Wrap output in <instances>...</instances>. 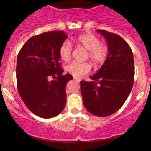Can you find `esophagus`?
Instances as JSON below:
<instances>
[{"label":"esophagus","mask_w":151,"mask_h":151,"mask_svg":"<svg viewBox=\"0 0 151 151\" xmlns=\"http://www.w3.org/2000/svg\"><path fill=\"white\" fill-rule=\"evenodd\" d=\"M74 80L77 81V82H79V81H80V79H79V78H75V77H74Z\"/></svg>","instance_id":"34e87169"}]
</instances>
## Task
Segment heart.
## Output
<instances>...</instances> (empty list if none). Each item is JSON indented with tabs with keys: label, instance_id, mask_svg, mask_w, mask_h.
Instances as JSON below:
<instances>
[{
	"label": "heart",
	"instance_id": "1",
	"mask_svg": "<svg viewBox=\"0 0 151 151\" xmlns=\"http://www.w3.org/2000/svg\"><path fill=\"white\" fill-rule=\"evenodd\" d=\"M76 45L87 51L86 58L92 62L95 66L101 65L108 57L109 49L106 45L101 44L99 38L91 33H84L74 39ZM72 47L68 42L62 44L60 48V58L63 61L67 62L72 57ZM91 67L87 62L78 63L72 62L67 67V71L76 78H80L89 73Z\"/></svg>",
	"mask_w": 151,
	"mask_h": 151
}]
</instances>
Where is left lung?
<instances>
[{
  "instance_id": "1",
  "label": "left lung",
  "mask_w": 151,
  "mask_h": 151,
  "mask_svg": "<svg viewBox=\"0 0 151 151\" xmlns=\"http://www.w3.org/2000/svg\"><path fill=\"white\" fill-rule=\"evenodd\" d=\"M104 37L109 54L99 70L90 77L91 81H81L83 103L89 113L99 117L111 115L127 99L134 81L132 50L119 35L97 30Z\"/></svg>"
}]
</instances>
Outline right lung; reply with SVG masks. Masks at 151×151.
Instances as JSON below:
<instances>
[{"label": "right lung", "mask_w": 151, "mask_h": 151, "mask_svg": "<svg viewBox=\"0 0 151 151\" xmlns=\"http://www.w3.org/2000/svg\"><path fill=\"white\" fill-rule=\"evenodd\" d=\"M67 37L63 31L33 36L22 46L17 58L19 94L29 110L43 119L56 116L66 105V85L73 77L62 74L60 48Z\"/></svg>", "instance_id": "1"}]
</instances>
